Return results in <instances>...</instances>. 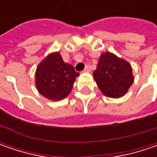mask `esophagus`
Instances as JSON below:
<instances>
[{"label":"esophagus","mask_w":157,"mask_h":157,"mask_svg":"<svg viewBox=\"0 0 157 157\" xmlns=\"http://www.w3.org/2000/svg\"><path fill=\"white\" fill-rule=\"evenodd\" d=\"M90 71H91V69H90V66H89V65H86V68H85V70H84V71H85V72H90Z\"/></svg>","instance_id":"1"}]
</instances>
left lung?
<instances>
[{
	"instance_id": "left-lung-1",
	"label": "left lung",
	"mask_w": 157,
	"mask_h": 157,
	"mask_svg": "<svg viewBox=\"0 0 157 157\" xmlns=\"http://www.w3.org/2000/svg\"><path fill=\"white\" fill-rule=\"evenodd\" d=\"M94 78L101 93L113 99L127 94L135 79L131 64L109 52L100 55Z\"/></svg>"
}]
</instances>
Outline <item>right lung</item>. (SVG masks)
Masks as SVG:
<instances>
[{"mask_svg": "<svg viewBox=\"0 0 157 157\" xmlns=\"http://www.w3.org/2000/svg\"><path fill=\"white\" fill-rule=\"evenodd\" d=\"M78 76L71 64L63 62L59 52H52L36 67L35 83L40 94L48 100L57 101L69 95Z\"/></svg>", "mask_w": 157, "mask_h": 157, "instance_id": "right-lung-1", "label": "right lung"}]
</instances>
